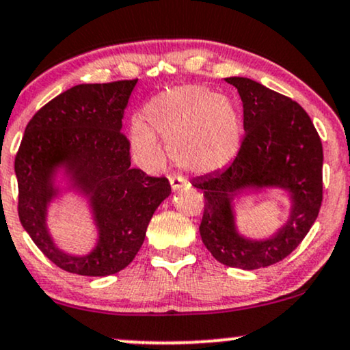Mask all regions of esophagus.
Listing matches in <instances>:
<instances>
[{
	"mask_svg": "<svg viewBox=\"0 0 350 350\" xmlns=\"http://www.w3.org/2000/svg\"><path fill=\"white\" fill-rule=\"evenodd\" d=\"M170 187H172V189H174V191H178L180 188H183V187H187L188 185V182L185 178H182V176H170Z\"/></svg>",
	"mask_w": 350,
	"mask_h": 350,
	"instance_id": "obj_1",
	"label": "esophagus"
}]
</instances>
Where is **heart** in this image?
Instances as JSON below:
<instances>
[{
	"label": "heart",
	"instance_id": "b5f03b06",
	"mask_svg": "<svg viewBox=\"0 0 350 350\" xmlns=\"http://www.w3.org/2000/svg\"><path fill=\"white\" fill-rule=\"evenodd\" d=\"M168 142L178 167L198 175L221 170L235 159L241 144L243 122L230 98L204 85L168 89L154 97L144 118L129 124L133 154L146 165L161 161L155 133Z\"/></svg>",
	"mask_w": 350,
	"mask_h": 350
}]
</instances>
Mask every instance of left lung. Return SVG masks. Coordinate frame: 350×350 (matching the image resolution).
<instances>
[{
    "label": "left lung",
    "mask_w": 350,
    "mask_h": 350,
    "mask_svg": "<svg viewBox=\"0 0 350 350\" xmlns=\"http://www.w3.org/2000/svg\"><path fill=\"white\" fill-rule=\"evenodd\" d=\"M243 102L245 137L230 165L198 176L204 193L202 243L222 265L260 269L288 256L317 221L323 201V146L299 103L248 77H227ZM279 189L291 202L274 236L252 239L236 226L234 200L245 191Z\"/></svg>",
    "instance_id": "1"
}]
</instances>
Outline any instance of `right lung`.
<instances>
[{
	"instance_id": "obj_1",
	"label": "right lung",
	"mask_w": 350,
	"mask_h": 350,
	"mask_svg": "<svg viewBox=\"0 0 350 350\" xmlns=\"http://www.w3.org/2000/svg\"><path fill=\"white\" fill-rule=\"evenodd\" d=\"M136 83L75 85L42 107L25 128L14 162L21 224L68 273L102 278L124 269L172 191L163 176L131 168L122 118ZM64 192L85 198L96 227V245L84 255L59 249L48 227L49 206Z\"/></svg>"
}]
</instances>
